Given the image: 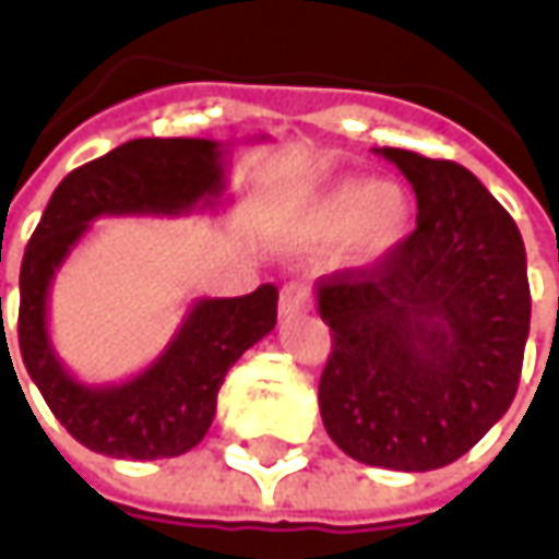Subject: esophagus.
Listing matches in <instances>:
<instances>
[{
  "label": "esophagus",
  "instance_id": "34e87169",
  "mask_svg": "<svg viewBox=\"0 0 559 559\" xmlns=\"http://www.w3.org/2000/svg\"><path fill=\"white\" fill-rule=\"evenodd\" d=\"M311 306V296H309V287L306 284H287L284 290H281V299H278V309H281V318H290V314H299V311H306Z\"/></svg>",
  "mask_w": 559,
  "mask_h": 559
}]
</instances>
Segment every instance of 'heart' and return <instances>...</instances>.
Masks as SVG:
<instances>
[{
    "mask_svg": "<svg viewBox=\"0 0 559 559\" xmlns=\"http://www.w3.org/2000/svg\"><path fill=\"white\" fill-rule=\"evenodd\" d=\"M299 229L311 241L348 235L352 257L360 263L385 260L413 229V201L391 183L370 177H336L314 186L299 204Z\"/></svg>",
    "mask_w": 559,
    "mask_h": 559,
    "instance_id": "obj_1",
    "label": "heart"
}]
</instances>
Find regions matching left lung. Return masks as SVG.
Here are the masks:
<instances>
[{"label":"left lung","instance_id":"left-lung-1","mask_svg":"<svg viewBox=\"0 0 559 559\" xmlns=\"http://www.w3.org/2000/svg\"><path fill=\"white\" fill-rule=\"evenodd\" d=\"M416 192V231L370 269L314 284L333 336L318 385L333 443L364 465L435 471L518 394L530 281L518 223L468 168L376 150Z\"/></svg>","mask_w":559,"mask_h":559}]
</instances>
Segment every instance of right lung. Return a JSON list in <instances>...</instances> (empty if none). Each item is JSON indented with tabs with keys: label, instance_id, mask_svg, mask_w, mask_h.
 <instances>
[{
	"label": "right lung",
	"instance_id": "right-lung-1",
	"mask_svg": "<svg viewBox=\"0 0 559 559\" xmlns=\"http://www.w3.org/2000/svg\"><path fill=\"white\" fill-rule=\"evenodd\" d=\"M223 192V143L199 136L128 140L60 180L26 245L21 358L57 423L94 453L152 462L201 443L229 367L278 321V287L260 284L248 296L195 299L168 348L143 373L88 385L63 367L48 336V290L57 269L100 216H180L214 207Z\"/></svg>",
	"mask_w": 559,
	"mask_h": 559
}]
</instances>
